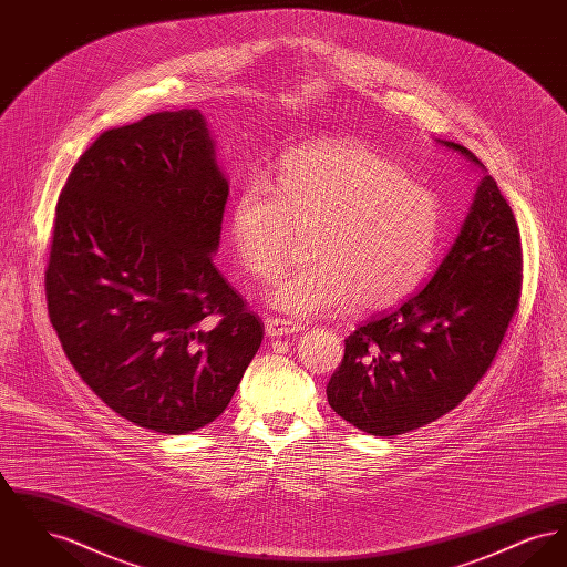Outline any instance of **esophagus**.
Returning a JSON list of instances; mask_svg holds the SVG:
<instances>
[{
  "instance_id": "esophagus-1",
  "label": "esophagus",
  "mask_w": 567,
  "mask_h": 567,
  "mask_svg": "<svg viewBox=\"0 0 567 567\" xmlns=\"http://www.w3.org/2000/svg\"><path fill=\"white\" fill-rule=\"evenodd\" d=\"M266 331L271 338L291 336V333L299 331V323L289 321V319H280V317H270V319H266Z\"/></svg>"
}]
</instances>
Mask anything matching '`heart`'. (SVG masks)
<instances>
[{"label":"heart","mask_w":567,"mask_h":567,"mask_svg":"<svg viewBox=\"0 0 567 567\" xmlns=\"http://www.w3.org/2000/svg\"><path fill=\"white\" fill-rule=\"evenodd\" d=\"M310 266L287 271L274 308L315 317L386 310L430 271L440 243V195L361 142H323L287 155L274 185L248 176L229 231L244 270L268 280L287 266L299 231H312Z\"/></svg>","instance_id":"1"}]
</instances>
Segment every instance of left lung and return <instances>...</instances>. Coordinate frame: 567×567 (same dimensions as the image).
Segmentation results:
<instances>
[{"label":"left lung","mask_w":567,"mask_h":567,"mask_svg":"<svg viewBox=\"0 0 567 567\" xmlns=\"http://www.w3.org/2000/svg\"><path fill=\"white\" fill-rule=\"evenodd\" d=\"M472 162L465 146L444 142ZM523 291V246L493 176L432 278L359 324L327 384L336 414L372 435H400L457 408L485 377Z\"/></svg>","instance_id":"1"}]
</instances>
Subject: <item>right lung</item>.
<instances>
[{"instance_id":"1","label":"right lung","mask_w":567,"mask_h":567,"mask_svg":"<svg viewBox=\"0 0 567 567\" xmlns=\"http://www.w3.org/2000/svg\"><path fill=\"white\" fill-rule=\"evenodd\" d=\"M227 197L197 110L104 132L59 193L51 323L91 391L137 427L213 423L261 344V319L213 264Z\"/></svg>"}]
</instances>
